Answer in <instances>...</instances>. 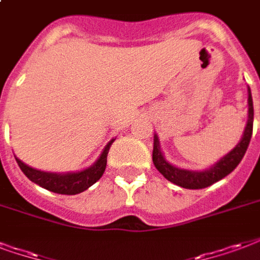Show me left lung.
<instances>
[{"instance_id": "8db88e82", "label": "left lung", "mask_w": 260, "mask_h": 260, "mask_svg": "<svg viewBox=\"0 0 260 260\" xmlns=\"http://www.w3.org/2000/svg\"><path fill=\"white\" fill-rule=\"evenodd\" d=\"M252 126H253V104L252 95L248 87V120L247 126L244 130V134L240 142L234 146L233 149L225 155L219 161H216L215 165H212L210 169L203 170V171H192V170L178 169L175 166L170 165L166 160L163 152L160 149V142L157 136L155 134L153 137V153H152V160L153 165L157 169L160 174L163 175L166 179H169L170 182L178 185L181 188L185 189H203L210 186L212 183L218 182L219 179L225 178L226 175H229L233 171L241 159L247 152V148L251 141L252 136Z\"/></svg>"}]
</instances>
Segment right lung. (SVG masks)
<instances>
[{"label":"right lung","instance_id":"obj_1","mask_svg":"<svg viewBox=\"0 0 260 260\" xmlns=\"http://www.w3.org/2000/svg\"><path fill=\"white\" fill-rule=\"evenodd\" d=\"M115 138L107 144L104 151L100 155V157L95 160L94 165L87 167V169L77 171V173H48V171H41V170L32 169L30 166L24 165L20 159L15 157L20 170L24 173L27 178L32 181L37 185H40L44 189H48L53 193H60V194H78L89 189L101 178L104 174L105 167H107V156H108L109 148L112 145Z\"/></svg>","mask_w":260,"mask_h":260}]
</instances>
